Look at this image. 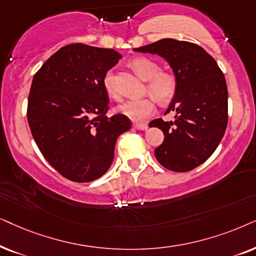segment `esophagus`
Instances as JSON below:
<instances>
[{
	"instance_id": "1",
	"label": "esophagus",
	"mask_w": 256,
	"mask_h": 256,
	"mask_svg": "<svg viewBox=\"0 0 256 256\" xmlns=\"http://www.w3.org/2000/svg\"><path fill=\"white\" fill-rule=\"evenodd\" d=\"M134 128H136V130H142V131H144V130H148V124H137V122H134Z\"/></svg>"
}]
</instances>
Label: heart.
I'll return each mask as SVG.
<instances>
[{"instance_id": "b5f03b06", "label": "heart", "mask_w": 256, "mask_h": 256, "mask_svg": "<svg viewBox=\"0 0 256 256\" xmlns=\"http://www.w3.org/2000/svg\"><path fill=\"white\" fill-rule=\"evenodd\" d=\"M130 66L142 80H148L146 91L154 96L159 103H168L174 97L176 91V78L172 72L162 71L158 63L148 57H137L131 60ZM103 86L108 97L116 100H119L120 96L116 88L112 70H108L104 74ZM117 110L119 114L126 116L131 120L142 122L154 114L156 102L152 97L130 100L119 105Z\"/></svg>"}]
</instances>
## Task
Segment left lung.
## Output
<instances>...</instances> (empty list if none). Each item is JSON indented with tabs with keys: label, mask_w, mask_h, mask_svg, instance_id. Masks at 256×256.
Returning <instances> with one entry per match:
<instances>
[{
	"label": "left lung",
	"mask_w": 256,
	"mask_h": 256,
	"mask_svg": "<svg viewBox=\"0 0 256 256\" xmlns=\"http://www.w3.org/2000/svg\"><path fill=\"white\" fill-rule=\"evenodd\" d=\"M162 57L176 78V91L166 114L176 112L174 122L162 118L150 128H162V144L154 150L165 168L188 172L212 156L222 139L228 122L226 80L216 60L196 44L162 38L134 49Z\"/></svg>",
	"instance_id": "8db88e82"
}]
</instances>
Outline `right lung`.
I'll use <instances>...</instances> for the list:
<instances>
[{
    "mask_svg": "<svg viewBox=\"0 0 256 256\" xmlns=\"http://www.w3.org/2000/svg\"><path fill=\"white\" fill-rule=\"evenodd\" d=\"M120 58L114 49L74 43L54 52L32 78L26 116L34 140L71 182L105 174L117 138L131 128L126 116H106L103 77Z\"/></svg>",
    "mask_w": 256,
    "mask_h": 256,
    "instance_id": "right-lung-1",
    "label": "right lung"
}]
</instances>
